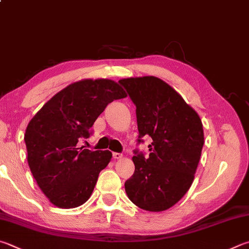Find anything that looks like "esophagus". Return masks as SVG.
Returning <instances> with one entry per match:
<instances>
[{"label": "esophagus", "mask_w": 249, "mask_h": 249, "mask_svg": "<svg viewBox=\"0 0 249 249\" xmlns=\"http://www.w3.org/2000/svg\"><path fill=\"white\" fill-rule=\"evenodd\" d=\"M113 158H114L115 160H120V159H122V158H123V155H122V153H119V152H114V153H113Z\"/></svg>", "instance_id": "34e87169"}]
</instances>
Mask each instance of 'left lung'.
<instances>
[{
  "label": "left lung",
  "mask_w": 249,
  "mask_h": 249,
  "mask_svg": "<svg viewBox=\"0 0 249 249\" xmlns=\"http://www.w3.org/2000/svg\"><path fill=\"white\" fill-rule=\"evenodd\" d=\"M119 83L136 105L139 138H152L149 158L135 151V172L125 182V192L143 210H168L182 199L195 178L205 142L201 120L173 87L155 76Z\"/></svg>",
  "instance_id": "left-lung-1"
}]
</instances>
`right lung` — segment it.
<instances>
[{"label":"right lung","mask_w":249,"mask_h":249,"mask_svg":"<svg viewBox=\"0 0 249 249\" xmlns=\"http://www.w3.org/2000/svg\"><path fill=\"white\" fill-rule=\"evenodd\" d=\"M127 97L111 79H81L58 91L30 120L25 133L27 160L38 186L51 203L71 209L87 201L109 150L78 147L80 139L110 102Z\"/></svg>","instance_id":"obj_1"}]
</instances>
